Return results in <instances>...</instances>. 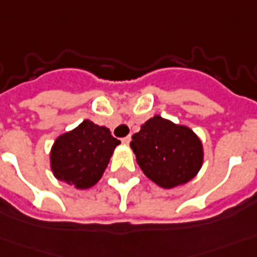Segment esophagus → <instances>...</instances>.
Segmentation results:
<instances>
[{"label":"esophagus","instance_id":"esophagus-1","mask_svg":"<svg viewBox=\"0 0 257 257\" xmlns=\"http://www.w3.org/2000/svg\"><path fill=\"white\" fill-rule=\"evenodd\" d=\"M130 141H132V137H130V136H127V137H124V139H121V143L125 144V146H128V144H130Z\"/></svg>","mask_w":257,"mask_h":257}]
</instances>
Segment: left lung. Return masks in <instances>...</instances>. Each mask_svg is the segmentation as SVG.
Instances as JSON below:
<instances>
[{
    "instance_id": "8db88e82",
    "label": "left lung",
    "mask_w": 257,
    "mask_h": 257,
    "mask_svg": "<svg viewBox=\"0 0 257 257\" xmlns=\"http://www.w3.org/2000/svg\"><path fill=\"white\" fill-rule=\"evenodd\" d=\"M140 168L152 182L165 189L193 179L203 164L199 137L185 125L154 116L132 137Z\"/></svg>"
}]
</instances>
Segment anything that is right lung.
I'll list each match as a JSON object with an SVG mask.
<instances>
[{"instance_id":"add662e5","label":"right lung","mask_w":257,"mask_h":257,"mask_svg":"<svg viewBox=\"0 0 257 257\" xmlns=\"http://www.w3.org/2000/svg\"><path fill=\"white\" fill-rule=\"evenodd\" d=\"M118 144L109 128L84 120L56 140L50 154L51 171L58 180L77 189H88L102 178Z\"/></svg>"}]
</instances>
